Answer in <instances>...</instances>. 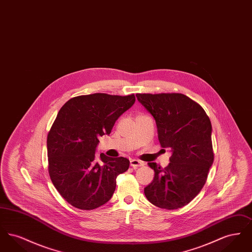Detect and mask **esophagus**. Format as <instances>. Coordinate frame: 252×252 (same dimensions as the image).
I'll return each instance as SVG.
<instances>
[{"label": "esophagus", "instance_id": "34e87169", "mask_svg": "<svg viewBox=\"0 0 252 252\" xmlns=\"http://www.w3.org/2000/svg\"><path fill=\"white\" fill-rule=\"evenodd\" d=\"M130 165L133 168L140 167V166L144 165V162L139 160V159H131L130 160Z\"/></svg>", "mask_w": 252, "mask_h": 252}]
</instances>
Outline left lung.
<instances>
[{
	"instance_id": "left-lung-1",
	"label": "left lung",
	"mask_w": 252,
	"mask_h": 252,
	"mask_svg": "<svg viewBox=\"0 0 252 252\" xmlns=\"http://www.w3.org/2000/svg\"><path fill=\"white\" fill-rule=\"evenodd\" d=\"M136 96L156 121L159 144L172 152L165 168L148 163L155 176L144 194L158 208L180 209L201 191L214 162L211 121L199 104L182 94Z\"/></svg>"
}]
</instances>
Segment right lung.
<instances>
[{
    "label": "right lung",
    "mask_w": 252,
    "mask_h": 252,
    "mask_svg": "<svg viewBox=\"0 0 252 252\" xmlns=\"http://www.w3.org/2000/svg\"><path fill=\"white\" fill-rule=\"evenodd\" d=\"M135 95L94 94L73 97L60 108L47 137L49 175L61 196L80 210H94L111 198L126 158L95 156L99 138L131 108Z\"/></svg>",
    "instance_id": "add662e5"
}]
</instances>
